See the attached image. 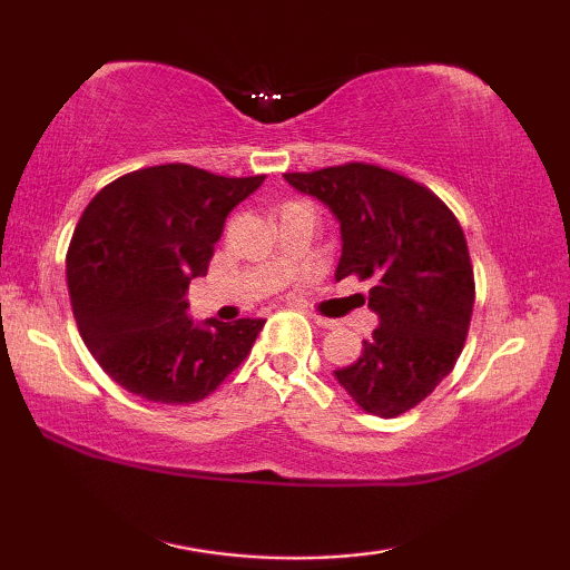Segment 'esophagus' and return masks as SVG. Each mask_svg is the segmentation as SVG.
I'll return each instance as SVG.
<instances>
[{"mask_svg":"<svg viewBox=\"0 0 570 570\" xmlns=\"http://www.w3.org/2000/svg\"><path fill=\"white\" fill-rule=\"evenodd\" d=\"M312 320H314V324L324 326V330H334V326H336V322L334 320H326V316H312Z\"/></svg>","mask_w":570,"mask_h":570,"instance_id":"34e87169","label":"esophagus"}]
</instances>
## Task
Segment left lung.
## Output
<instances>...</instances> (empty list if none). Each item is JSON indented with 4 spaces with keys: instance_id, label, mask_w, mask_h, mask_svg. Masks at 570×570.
I'll return each mask as SVG.
<instances>
[{
    "instance_id": "left-lung-1",
    "label": "left lung",
    "mask_w": 570,
    "mask_h": 570,
    "mask_svg": "<svg viewBox=\"0 0 570 570\" xmlns=\"http://www.w3.org/2000/svg\"><path fill=\"white\" fill-rule=\"evenodd\" d=\"M284 178L340 220L336 282H374L370 308L380 326L336 380L364 412L400 417L435 392L465 346L475 304L465 234L430 188L372 163Z\"/></svg>"
}]
</instances>
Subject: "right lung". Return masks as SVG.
I'll return each instance as SVG.
<instances>
[{
  "label": "right lung",
  "instance_id": "obj_1",
  "mask_svg": "<svg viewBox=\"0 0 570 570\" xmlns=\"http://www.w3.org/2000/svg\"><path fill=\"white\" fill-rule=\"evenodd\" d=\"M264 178L166 163L120 176L85 208L67 248V288L85 346L120 387L190 404L246 360L266 320L198 326L186 288L206 276L226 216Z\"/></svg>",
  "mask_w": 570,
  "mask_h": 570
}]
</instances>
